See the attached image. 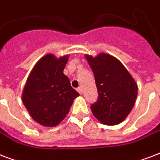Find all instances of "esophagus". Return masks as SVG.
<instances>
[{
  "instance_id": "1",
  "label": "esophagus",
  "mask_w": 160,
  "mask_h": 160,
  "mask_svg": "<svg viewBox=\"0 0 160 160\" xmlns=\"http://www.w3.org/2000/svg\"><path fill=\"white\" fill-rule=\"evenodd\" d=\"M76 90H77L78 92L80 93V95H81V94H82V88H81V87H78L77 89H76Z\"/></svg>"
}]
</instances>
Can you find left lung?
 Listing matches in <instances>:
<instances>
[{"mask_svg":"<svg viewBox=\"0 0 160 160\" xmlns=\"http://www.w3.org/2000/svg\"><path fill=\"white\" fill-rule=\"evenodd\" d=\"M95 75L98 99L90 105L95 118L102 124L122 122L134 107L138 86L130 74L116 58L102 53L96 57L85 55Z\"/></svg>","mask_w":160,"mask_h":160,"instance_id":"8db88e82","label":"left lung"}]
</instances>
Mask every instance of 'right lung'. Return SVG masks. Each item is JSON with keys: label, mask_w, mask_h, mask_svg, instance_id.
<instances>
[{"label": "right lung", "mask_w": 160, "mask_h": 160, "mask_svg": "<svg viewBox=\"0 0 160 160\" xmlns=\"http://www.w3.org/2000/svg\"><path fill=\"white\" fill-rule=\"evenodd\" d=\"M68 55L59 59L46 55L36 63L24 88L22 101L35 121L57 125L66 116L79 93L63 73Z\"/></svg>", "instance_id": "add662e5"}]
</instances>
